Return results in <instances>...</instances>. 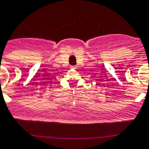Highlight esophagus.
<instances>
[{
	"instance_id": "obj_1",
	"label": "esophagus",
	"mask_w": 149,
	"mask_h": 149,
	"mask_svg": "<svg viewBox=\"0 0 149 149\" xmlns=\"http://www.w3.org/2000/svg\"><path fill=\"white\" fill-rule=\"evenodd\" d=\"M71 68H73V69H75V68H76V66H71Z\"/></svg>"
}]
</instances>
